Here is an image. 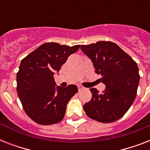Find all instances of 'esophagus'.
I'll list each match as a JSON object with an SVG mask.
<instances>
[{
    "label": "esophagus",
    "instance_id": "esophagus-1",
    "mask_svg": "<svg viewBox=\"0 0 150 150\" xmlns=\"http://www.w3.org/2000/svg\"><path fill=\"white\" fill-rule=\"evenodd\" d=\"M78 89H79V91H81L82 89H84V87H82V86H78Z\"/></svg>",
    "mask_w": 150,
    "mask_h": 150
}]
</instances>
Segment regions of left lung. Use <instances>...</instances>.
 <instances>
[{"instance_id": "1", "label": "left lung", "mask_w": 150, "mask_h": 150, "mask_svg": "<svg viewBox=\"0 0 150 150\" xmlns=\"http://www.w3.org/2000/svg\"><path fill=\"white\" fill-rule=\"evenodd\" d=\"M80 49L93 62L106 89L100 93L90 89L92 99L83 106L87 116L103 123L121 118L128 111L137 93L140 76L137 64L116 43L99 41Z\"/></svg>"}]
</instances>
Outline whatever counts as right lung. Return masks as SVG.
Instances as JSON below:
<instances>
[{"label": "right lung", "instance_id": "obj_1", "mask_svg": "<svg viewBox=\"0 0 150 150\" xmlns=\"http://www.w3.org/2000/svg\"><path fill=\"white\" fill-rule=\"evenodd\" d=\"M79 49V45L46 43L21 61L16 77L18 96L27 115L37 124L53 125L64 118L68 101L78 88L57 86L54 75Z\"/></svg>", "mask_w": 150, "mask_h": 150}]
</instances>
